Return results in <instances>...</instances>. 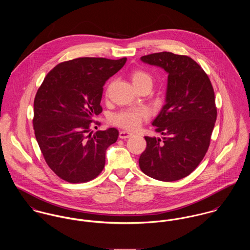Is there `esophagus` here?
Here are the masks:
<instances>
[{
	"label": "esophagus",
	"instance_id": "obj_1",
	"mask_svg": "<svg viewBox=\"0 0 250 250\" xmlns=\"http://www.w3.org/2000/svg\"><path fill=\"white\" fill-rule=\"evenodd\" d=\"M133 134L132 133H130V132H127V131H121L120 133H119V138L120 139H128V138H130L131 136H132Z\"/></svg>",
	"mask_w": 250,
	"mask_h": 250
}]
</instances>
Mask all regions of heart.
Segmentation results:
<instances>
[{
	"mask_svg": "<svg viewBox=\"0 0 250 250\" xmlns=\"http://www.w3.org/2000/svg\"><path fill=\"white\" fill-rule=\"evenodd\" d=\"M131 79L137 88L144 84L152 85L153 83L151 75L144 70H135L132 72ZM149 115V110L145 107L129 108L116 113L112 118V122L121 128L134 131L140 128L143 121L148 119Z\"/></svg>",
	"mask_w": 250,
	"mask_h": 250,
	"instance_id": "heart-1",
	"label": "heart"
}]
</instances>
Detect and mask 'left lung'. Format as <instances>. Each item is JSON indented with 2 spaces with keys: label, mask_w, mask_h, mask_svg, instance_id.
<instances>
[{
  "label": "left lung",
  "mask_w": 250,
  "mask_h": 250,
  "mask_svg": "<svg viewBox=\"0 0 250 250\" xmlns=\"http://www.w3.org/2000/svg\"><path fill=\"white\" fill-rule=\"evenodd\" d=\"M143 62L167 72V104L152 125L164 140L144 137L140 167L151 178L172 182L189 175L208 151L216 107L208 75L191 58L161 52L143 56Z\"/></svg>",
  "instance_id": "8db88e82"
}]
</instances>
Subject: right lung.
Masks as SVG:
<instances>
[{"mask_svg":"<svg viewBox=\"0 0 250 250\" xmlns=\"http://www.w3.org/2000/svg\"><path fill=\"white\" fill-rule=\"evenodd\" d=\"M127 59L79 58L59 63L39 86L34 102L36 141L48 167L69 183H86L104 169L106 150L118 131L90 133L102 112L103 86Z\"/></svg>","mask_w":250,"mask_h":250,"instance_id":"add662e5","label":"right lung"}]
</instances>
